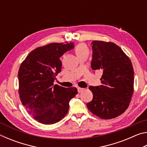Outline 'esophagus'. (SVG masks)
Instances as JSON below:
<instances>
[{
    "label": "esophagus",
    "mask_w": 147,
    "mask_h": 147,
    "mask_svg": "<svg viewBox=\"0 0 147 147\" xmlns=\"http://www.w3.org/2000/svg\"><path fill=\"white\" fill-rule=\"evenodd\" d=\"M84 88H78V93H81V92H82L83 91H84Z\"/></svg>",
    "instance_id": "1"
}]
</instances>
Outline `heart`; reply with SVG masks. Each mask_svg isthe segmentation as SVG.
<instances>
[{"mask_svg": "<svg viewBox=\"0 0 147 147\" xmlns=\"http://www.w3.org/2000/svg\"><path fill=\"white\" fill-rule=\"evenodd\" d=\"M75 52L77 56H80L84 53H89V49L85 44L80 43L76 47Z\"/></svg>", "mask_w": 147, "mask_h": 147, "instance_id": "b5f03b06", "label": "heart"}]
</instances>
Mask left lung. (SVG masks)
<instances>
[{
    "label": "left lung",
    "instance_id": "8db88e82",
    "mask_svg": "<svg viewBox=\"0 0 147 147\" xmlns=\"http://www.w3.org/2000/svg\"><path fill=\"white\" fill-rule=\"evenodd\" d=\"M91 68L103 72L100 86H89L93 100L87 107L103 119L115 118L129 106L134 92V71L130 58L112 42L93 41Z\"/></svg>",
    "mask_w": 147,
    "mask_h": 147
}]
</instances>
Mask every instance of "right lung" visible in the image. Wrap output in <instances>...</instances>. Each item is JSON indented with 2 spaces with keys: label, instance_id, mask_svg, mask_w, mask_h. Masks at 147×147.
I'll return each instance as SVG.
<instances>
[{
  "label": "right lung",
  "instance_id": "1",
  "mask_svg": "<svg viewBox=\"0 0 147 147\" xmlns=\"http://www.w3.org/2000/svg\"><path fill=\"white\" fill-rule=\"evenodd\" d=\"M74 48L73 43H53L31 51L20 65L19 94L23 105L39 123L54 124L67 113L69 101L78 93L54 82L61 69L59 58Z\"/></svg>",
  "mask_w": 147,
  "mask_h": 147
}]
</instances>
